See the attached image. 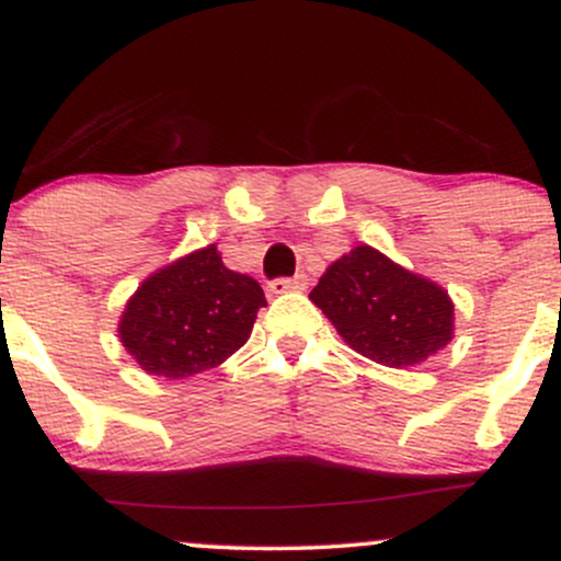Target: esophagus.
Here are the masks:
<instances>
[{"mask_svg":"<svg viewBox=\"0 0 561 561\" xmlns=\"http://www.w3.org/2000/svg\"><path fill=\"white\" fill-rule=\"evenodd\" d=\"M308 285V276L306 274H295L289 276V279H274L268 289H272L274 295H282V293H300V289H306Z\"/></svg>","mask_w":561,"mask_h":561,"instance_id":"esophagus-1","label":"esophagus"}]
</instances>
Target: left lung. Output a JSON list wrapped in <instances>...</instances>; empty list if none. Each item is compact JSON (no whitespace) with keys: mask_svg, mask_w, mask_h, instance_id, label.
Listing matches in <instances>:
<instances>
[{"mask_svg":"<svg viewBox=\"0 0 561 561\" xmlns=\"http://www.w3.org/2000/svg\"><path fill=\"white\" fill-rule=\"evenodd\" d=\"M347 345L371 362L405 369L454 337V302L435 282L356 244L308 295Z\"/></svg>","mask_w":561,"mask_h":561,"instance_id":"8db88e82","label":"left lung"}]
</instances>
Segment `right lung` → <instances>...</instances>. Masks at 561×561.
I'll return each mask as SVG.
<instances>
[{
	"label": "right lung",
	"instance_id": "obj_1",
	"mask_svg": "<svg viewBox=\"0 0 561 561\" xmlns=\"http://www.w3.org/2000/svg\"><path fill=\"white\" fill-rule=\"evenodd\" d=\"M263 306L259 282L224 266L208 244L147 276L126 302L118 334L147 375L184 379L240 351Z\"/></svg>",
	"mask_w": 561,
	"mask_h": 561
}]
</instances>
